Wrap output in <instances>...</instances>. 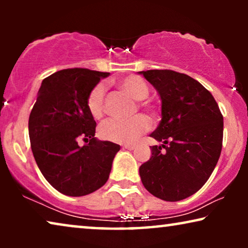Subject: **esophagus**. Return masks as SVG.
I'll list each match as a JSON object with an SVG mask.
<instances>
[{
  "instance_id": "esophagus-1",
  "label": "esophagus",
  "mask_w": 248,
  "mask_h": 248,
  "mask_svg": "<svg viewBox=\"0 0 248 248\" xmlns=\"http://www.w3.org/2000/svg\"><path fill=\"white\" fill-rule=\"evenodd\" d=\"M123 148L127 149V150H135V149H137V145L135 144H124Z\"/></svg>"
}]
</instances>
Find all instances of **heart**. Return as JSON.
<instances>
[{"label":"heart","mask_w":248,"mask_h":248,"mask_svg":"<svg viewBox=\"0 0 248 248\" xmlns=\"http://www.w3.org/2000/svg\"><path fill=\"white\" fill-rule=\"evenodd\" d=\"M118 88L127 93L134 100H144L149 96V87L140 77L128 76L123 78L117 82ZM139 106L147 111L150 118L155 117V108L149 103H139ZM87 107L91 116L99 120L104 116L106 110V87L104 83H98L88 94ZM150 127V123L143 115H138L131 120H111L105 122L99 127V135L104 140L126 143L132 142L147 132Z\"/></svg>","instance_id":"obj_1"}]
</instances>
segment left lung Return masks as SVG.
Wrapping results in <instances>:
<instances>
[{
  "instance_id": "1",
  "label": "left lung",
  "mask_w": 248,
  "mask_h": 248,
  "mask_svg": "<svg viewBox=\"0 0 248 248\" xmlns=\"http://www.w3.org/2000/svg\"><path fill=\"white\" fill-rule=\"evenodd\" d=\"M158 91L161 121L150 134L161 142L141 165L142 184L155 198L176 202L205 184L222 149L223 117L215 98L199 81L171 70L139 72Z\"/></svg>"
}]
</instances>
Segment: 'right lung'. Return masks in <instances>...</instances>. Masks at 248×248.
Here are the masks:
<instances>
[{"label": "right lung", "instance_id": "right-lung-1", "mask_svg": "<svg viewBox=\"0 0 248 248\" xmlns=\"http://www.w3.org/2000/svg\"><path fill=\"white\" fill-rule=\"evenodd\" d=\"M108 76L81 67L61 70L38 90L29 116L30 144L44 177L62 194L83 196L100 188L121 149L94 138L96 121L87 107L91 89ZM80 138L90 143L80 147Z\"/></svg>", "mask_w": 248, "mask_h": 248}]
</instances>
